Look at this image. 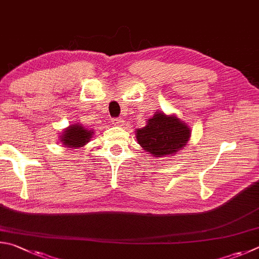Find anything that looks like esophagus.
Here are the masks:
<instances>
[{
    "mask_svg": "<svg viewBox=\"0 0 259 259\" xmlns=\"http://www.w3.org/2000/svg\"><path fill=\"white\" fill-rule=\"evenodd\" d=\"M112 124L116 126H122L124 125V119L122 118H116V119L112 120Z\"/></svg>",
    "mask_w": 259,
    "mask_h": 259,
    "instance_id": "obj_1",
    "label": "esophagus"
}]
</instances>
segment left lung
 Instances as JSON below:
<instances>
[{
    "label": "left lung",
    "instance_id": "obj_1",
    "mask_svg": "<svg viewBox=\"0 0 259 259\" xmlns=\"http://www.w3.org/2000/svg\"><path fill=\"white\" fill-rule=\"evenodd\" d=\"M146 122V126L135 131V137L143 150L155 158L175 156L191 138V127L175 113L166 115L158 110Z\"/></svg>",
    "mask_w": 259,
    "mask_h": 259
}]
</instances>
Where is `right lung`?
Returning <instances> with one entry per match:
<instances>
[{
	"label": "right lung",
	"mask_w": 259,
	"mask_h": 259,
	"mask_svg": "<svg viewBox=\"0 0 259 259\" xmlns=\"http://www.w3.org/2000/svg\"><path fill=\"white\" fill-rule=\"evenodd\" d=\"M94 132L83 127L79 122L69 125L60 134V142L63 147L70 149H78L86 146L92 139Z\"/></svg>",
	"instance_id": "add662e5"
}]
</instances>
